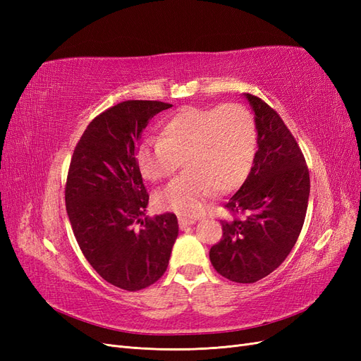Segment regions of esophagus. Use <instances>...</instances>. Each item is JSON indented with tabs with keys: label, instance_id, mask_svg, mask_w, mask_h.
Returning <instances> with one entry per match:
<instances>
[{
	"label": "esophagus",
	"instance_id": "1",
	"mask_svg": "<svg viewBox=\"0 0 361 361\" xmlns=\"http://www.w3.org/2000/svg\"><path fill=\"white\" fill-rule=\"evenodd\" d=\"M178 220H179V227L182 228V231H183V228H187L188 226H191V224L195 223V218L185 216V215H179Z\"/></svg>",
	"mask_w": 361,
	"mask_h": 361
}]
</instances>
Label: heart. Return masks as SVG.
Returning a JSON list of instances; mask_svg holds the SVG:
<instances>
[{
    "label": "heart",
    "instance_id": "1",
    "mask_svg": "<svg viewBox=\"0 0 361 361\" xmlns=\"http://www.w3.org/2000/svg\"><path fill=\"white\" fill-rule=\"evenodd\" d=\"M257 154V128L244 104L185 106L161 128V138L137 149V166L152 182L185 171L158 195L161 209L195 215L216 192L236 190L250 174Z\"/></svg>",
    "mask_w": 361,
    "mask_h": 361
}]
</instances>
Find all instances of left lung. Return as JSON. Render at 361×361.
Instances as JSON below:
<instances>
[{
	"instance_id": "obj_1",
	"label": "left lung",
	"mask_w": 361,
	"mask_h": 361,
	"mask_svg": "<svg viewBox=\"0 0 361 361\" xmlns=\"http://www.w3.org/2000/svg\"><path fill=\"white\" fill-rule=\"evenodd\" d=\"M256 114L257 154L245 182L223 207V238L211 247L218 274L255 283L279 268L297 243L307 212L310 176L302 152L279 113L245 93Z\"/></svg>"
}]
</instances>
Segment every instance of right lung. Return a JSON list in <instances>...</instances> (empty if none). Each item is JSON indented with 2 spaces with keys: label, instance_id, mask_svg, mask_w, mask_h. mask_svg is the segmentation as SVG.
<instances>
[{
  "label": "right lung",
  "instance_id": "1",
  "mask_svg": "<svg viewBox=\"0 0 361 361\" xmlns=\"http://www.w3.org/2000/svg\"><path fill=\"white\" fill-rule=\"evenodd\" d=\"M173 106L125 101L96 116L76 143L64 200L84 257L105 281L129 292L158 281L179 233L171 212L145 216L149 192L137 166L152 117Z\"/></svg>",
  "mask_w": 361,
  "mask_h": 361
}]
</instances>
